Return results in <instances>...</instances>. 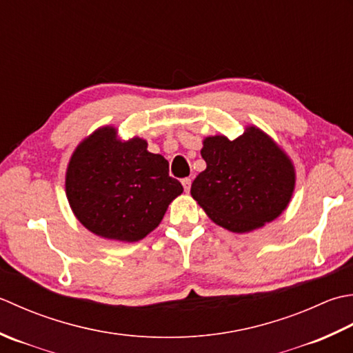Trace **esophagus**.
Instances as JSON below:
<instances>
[{
    "label": "esophagus",
    "instance_id": "esophagus-1",
    "mask_svg": "<svg viewBox=\"0 0 353 353\" xmlns=\"http://www.w3.org/2000/svg\"><path fill=\"white\" fill-rule=\"evenodd\" d=\"M181 184H183V187H184V190L189 192V190H190V185H192V179H190V178H183V179H181Z\"/></svg>",
    "mask_w": 353,
    "mask_h": 353
}]
</instances>
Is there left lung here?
<instances>
[{"mask_svg":"<svg viewBox=\"0 0 353 353\" xmlns=\"http://www.w3.org/2000/svg\"><path fill=\"white\" fill-rule=\"evenodd\" d=\"M205 170L190 193L213 222L234 233H247L271 222L292 196L294 168L283 150L254 126L230 141L208 137L201 149Z\"/></svg>","mask_w":353,"mask_h":353,"instance_id":"1","label":"left lung"}]
</instances>
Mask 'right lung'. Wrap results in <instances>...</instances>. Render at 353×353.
Masks as SVG:
<instances>
[{
    "label": "right lung",
    "mask_w": 353,
    "mask_h": 353,
    "mask_svg": "<svg viewBox=\"0 0 353 353\" xmlns=\"http://www.w3.org/2000/svg\"><path fill=\"white\" fill-rule=\"evenodd\" d=\"M67 198L76 218L97 236L137 242L160 224L168 205L183 193L164 157L148 143H121L102 128L74 150L67 169Z\"/></svg>",
    "instance_id": "obj_1"
}]
</instances>
